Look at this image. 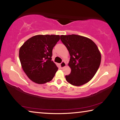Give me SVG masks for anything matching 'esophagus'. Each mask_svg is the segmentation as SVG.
<instances>
[{
  "instance_id": "34e87169",
  "label": "esophagus",
  "mask_w": 120,
  "mask_h": 120,
  "mask_svg": "<svg viewBox=\"0 0 120 120\" xmlns=\"http://www.w3.org/2000/svg\"><path fill=\"white\" fill-rule=\"evenodd\" d=\"M66 66V62H65L64 61H62L60 64V67L61 68H64Z\"/></svg>"
}]
</instances>
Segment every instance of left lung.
<instances>
[{"label": "left lung", "mask_w": 120, "mask_h": 120, "mask_svg": "<svg viewBox=\"0 0 120 120\" xmlns=\"http://www.w3.org/2000/svg\"><path fill=\"white\" fill-rule=\"evenodd\" d=\"M60 39L70 56L68 66L71 73L65 76L66 80L76 86L88 82L101 64V54L96 44L88 38L75 34L62 35Z\"/></svg>", "instance_id": "obj_1"}]
</instances>
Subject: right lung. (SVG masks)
<instances>
[{
	"instance_id": "1",
	"label": "right lung",
	"mask_w": 120,
	"mask_h": 120,
	"mask_svg": "<svg viewBox=\"0 0 120 120\" xmlns=\"http://www.w3.org/2000/svg\"><path fill=\"white\" fill-rule=\"evenodd\" d=\"M60 40L59 35H38L30 38L19 49L22 67L32 82H49L58 68L52 61V50Z\"/></svg>"
}]
</instances>
